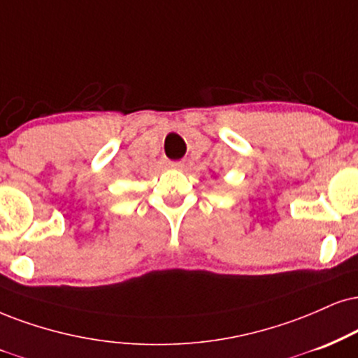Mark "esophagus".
<instances>
[{
    "label": "esophagus",
    "instance_id": "obj_1",
    "mask_svg": "<svg viewBox=\"0 0 358 358\" xmlns=\"http://www.w3.org/2000/svg\"><path fill=\"white\" fill-rule=\"evenodd\" d=\"M167 166L172 167V169H182L184 161H167Z\"/></svg>",
    "mask_w": 358,
    "mask_h": 358
}]
</instances>
